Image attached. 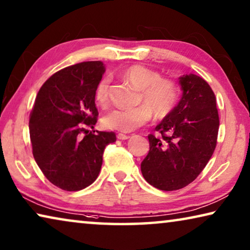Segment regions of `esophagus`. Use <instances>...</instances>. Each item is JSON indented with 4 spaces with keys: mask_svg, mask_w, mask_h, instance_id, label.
<instances>
[{
    "mask_svg": "<svg viewBox=\"0 0 250 250\" xmlns=\"http://www.w3.org/2000/svg\"><path fill=\"white\" fill-rule=\"evenodd\" d=\"M129 136H126V135H124V133H118V139H120V140H126V139H129Z\"/></svg>",
    "mask_w": 250,
    "mask_h": 250,
    "instance_id": "1",
    "label": "esophagus"
}]
</instances>
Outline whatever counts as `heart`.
<instances>
[{
  "label": "heart",
  "mask_w": 250,
  "mask_h": 250,
  "mask_svg": "<svg viewBox=\"0 0 250 250\" xmlns=\"http://www.w3.org/2000/svg\"><path fill=\"white\" fill-rule=\"evenodd\" d=\"M121 76L139 92L143 105L130 109H114L103 118V125L120 132H131L150 120L152 112L157 119H164L173 112L180 100V91L173 80L162 77L157 70L140 64H133L122 69ZM107 77L96 85L94 96L100 105L109 103Z\"/></svg>",
  "instance_id": "heart-1"
}]
</instances>
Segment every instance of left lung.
I'll use <instances>...</instances> for the list:
<instances>
[{"mask_svg":"<svg viewBox=\"0 0 250 250\" xmlns=\"http://www.w3.org/2000/svg\"><path fill=\"white\" fill-rule=\"evenodd\" d=\"M183 94L174 111L149 135V152L141 173L162 191L185 188L199 176L217 146L219 114L212 88L194 74L181 76Z\"/></svg>","mask_w":250,"mask_h":250,"instance_id":"1","label":"left lung"}]
</instances>
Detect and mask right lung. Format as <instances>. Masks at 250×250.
<instances>
[{
  "mask_svg": "<svg viewBox=\"0 0 250 250\" xmlns=\"http://www.w3.org/2000/svg\"><path fill=\"white\" fill-rule=\"evenodd\" d=\"M104 72L102 62L61 69L44 82L30 113L35 161L47 180L65 191L91 185L101 170L104 149L117 140L114 132L85 130L98 121L94 92Z\"/></svg>",
  "mask_w": 250,
  "mask_h": 250,
  "instance_id": "obj_1",
  "label": "right lung"
}]
</instances>
